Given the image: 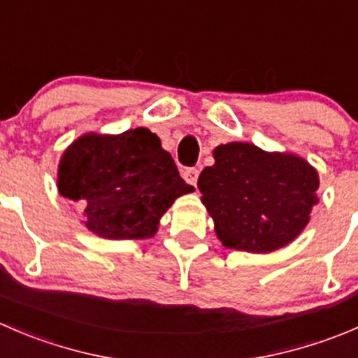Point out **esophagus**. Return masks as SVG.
Here are the masks:
<instances>
[{"instance_id":"34e87169","label":"esophagus","mask_w":358,"mask_h":358,"mask_svg":"<svg viewBox=\"0 0 358 358\" xmlns=\"http://www.w3.org/2000/svg\"><path fill=\"white\" fill-rule=\"evenodd\" d=\"M182 175H183V178H185V182L190 183V185H196L197 178H199V171H197L196 168L185 169V171H183Z\"/></svg>"}]
</instances>
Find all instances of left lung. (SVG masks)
Wrapping results in <instances>:
<instances>
[{
  "mask_svg": "<svg viewBox=\"0 0 358 358\" xmlns=\"http://www.w3.org/2000/svg\"><path fill=\"white\" fill-rule=\"evenodd\" d=\"M197 189L225 248L269 253L292 243L318 204V171L289 152L231 141L213 150Z\"/></svg>",
  "mask_w": 358,
  "mask_h": 358,
  "instance_id": "left-lung-1",
  "label": "left lung"
}]
</instances>
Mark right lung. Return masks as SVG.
<instances>
[{
	"label": "right lung",
	"mask_w": 358,
	"mask_h": 358,
	"mask_svg": "<svg viewBox=\"0 0 358 358\" xmlns=\"http://www.w3.org/2000/svg\"><path fill=\"white\" fill-rule=\"evenodd\" d=\"M57 190L83 206V225L105 239L154 238L175 199L194 192L147 127L85 133L61 155Z\"/></svg>",
	"instance_id": "1"
}]
</instances>
